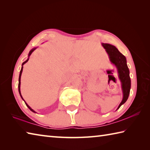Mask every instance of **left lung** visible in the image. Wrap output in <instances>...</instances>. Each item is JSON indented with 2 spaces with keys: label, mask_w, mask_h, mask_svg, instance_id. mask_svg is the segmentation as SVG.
<instances>
[{
  "label": "left lung",
  "mask_w": 150,
  "mask_h": 150,
  "mask_svg": "<svg viewBox=\"0 0 150 150\" xmlns=\"http://www.w3.org/2000/svg\"><path fill=\"white\" fill-rule=\"evenodd\" d=\"M102 45L108 54L111 62L117 68L119 78L121 82L123 98L117 108L119 109L128 100L130 88H131V79L129 77V71L127 66L126 59L125 56L123 55L115 46L105 43H102Z\"/></svg>",
  "instance_id": "8db88e82"
}]
</instances>
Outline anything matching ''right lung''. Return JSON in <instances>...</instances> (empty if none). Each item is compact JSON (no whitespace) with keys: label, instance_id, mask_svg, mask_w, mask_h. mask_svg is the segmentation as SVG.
<instances>
[{"label":"right lung","instance_id":"1","mask_svg":"<svg viewBox=\"0 0 150 150\" xmlns=\"http://www.w3.org/2000/svg\"><path fill=\"white\" fill-rule=\"evenodd\" d=\"M36 48L37 47H34V48H33L32 50H31L30 52V53H29V54H28V59L26 60V61L25 62H24L23 63H22V68H21V71H20V75H19V78H18V92H19V93H20V95H21V98H22V100H24L23 99V98H22V95H21V88H20V87H21V75H22V69H23V66L25 63H26L28 61V60H29V57L31 55V54L33 52V51L35 50H36ZM24 103H25V104H26V106H28V108H29V109L31 111H33V112H34V113H36L35 111L33 109H31V108L28 106V104L26 103V102L24 101Z\"/></svg>","mask_w":150,"mask_h":150}]
</instances>
